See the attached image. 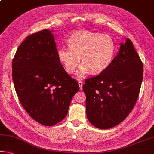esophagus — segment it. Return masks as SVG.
Instances as JSON below:
<instances>
[{
	"label": "esophagus",
	"instance_id": "1",
	"mask_svg": "<svg viewBox=\"0 0 154 154\" xmlns=\"http://www.w3.org/2000/svg\"><path fill=\"white\" fill-rule=\"evenodd\" d=\"M78 84H79V89L82 90V87H83V82L82 81H78Z\"/></svg>",
	"mask_w": 154,
	"mask_h": 154
}]
</instances>
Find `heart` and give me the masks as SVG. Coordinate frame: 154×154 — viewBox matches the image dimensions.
<instances>
[{
  "instance_id": "heart-1",
  "label": "heart",
  "mask_w": 154,
  "mask_h": 154,
  "mask_svg": "<svg viewBox=\"0 0 154 154\" xmlns=\"http://www.w3.org/2000/svg\"><path fill=\"white\" fill-rule=\"evenodd\" d=\"M68 46H62L57 57L68 73H73L81 60L76 72L82 78L90 72L98 75L109 67L113 60L114 43L110 36L87 31H78L70 36Z\"/></svg>"
}]
</instances>
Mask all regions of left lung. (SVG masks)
<instances>
[{
	"instance_id": "left-lung-1",
	"label": "left lung",
	"mask_w": 154,
	"mask_h": 154,
	"mask_svg": "<svg viewBox=\"0 0 154 154\" xmlns=\"http://www.w3.org/2000/svg\"><path fill=\"white\" fill-rule=\"evenodd\" d=\"M143 76V65L133 43L127 38L120 44L115 57L103 72L85 80L86 115L99 129L119 125L137 101Z\"/></svg>"
}]
</instances>
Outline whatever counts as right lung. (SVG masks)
<instances>
[{
  "instance_id": "right-lung-1",
  "label": "right lung",
  "mask_w": 154,
  "mask_h": 154,
  "mask_svg": "<svg viewBox=\"0 0 154 154\" xmlns=\"http://www.w3.org/2000/svg\"><path fill=\"white\" fill-rule=\"evenodd\" d=\"M53 32L45 29L29 35L12 61V78L22 106L31 118L46 126L65 118L79 90L58 59Z\"/></svg>"
}]
</instances>
